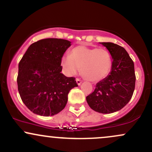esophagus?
I'll return each mask as SVG.
<instances>
[{"mask_svg": "<svg viewBox=\"0 0 152 152\" xmlns=\"http://www.w3.org/2000/svg\"><path fill=\"white\" fill-rule=\"evenodd\" d=\"M76 83H77L78 86H80V85H81V82H82L81 80H80L79 78H76Z\"/></svg>", "mask_w": 152, "mask_h": 152, "instance_id": "esophagus-1", "label": "esophagus"}]
</instances>
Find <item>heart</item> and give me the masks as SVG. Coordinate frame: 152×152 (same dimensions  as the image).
I'll return each instance as SVG.
<instances>
[{"label":"heart","mask_w":152,"mask_h":152,"mask_svg":"<svg viewBox=\"0 0 152 152\" xmlns=\"http://www.w3.org/2000/svg\"><path fill=\"white\" fill-rule=\"evenodd\" d=\"M113 59L109 50L104 48L75 47L71 55H65L61 60L63 71L69 76L79 71L83 78L92 82H99L109 76L112 69Z\"/></svg>","instance_id":"b5f03b06"}]
</instances>
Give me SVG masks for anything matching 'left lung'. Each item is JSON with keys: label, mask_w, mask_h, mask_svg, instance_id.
<instances>
[{"label": "left lung", "mask_w": 152, "mask_h": 152, "mask_svg": "<svg viewBox=\"0 0 152 152\" xmlns=\"http://www.w3.org/2000/svg\"><path fill=\"white\" fill-rule=\"evenodd\" d=\"M100 43L111 53L112 69L107 77L96 83L86 102L94 111L111 114L121 110L132 99L136 81L134 64L123 47L111 42Z\"/></svg>", "instance_id": "8db88e82"}]
</instances>
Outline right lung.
Listing matches in <instances>:
<instances>
[{"label":"right lung","mask_w":152,"mask_h":152,"mask_svg":"<svg viewBox=\"0 0 152 152\" xmlns=\"http://www.w3.org/2000/svg\"><path fill=\"white\" fill-rule=\"evenodd\" d=\"M71 46L70 41L61 38L40 40L28 47L19 62V94L34 114H57L65 108L70 90L78 86L75 78L61 73V60Z\"/></svg>","instance_id":"add662e5"}]
</instances>
